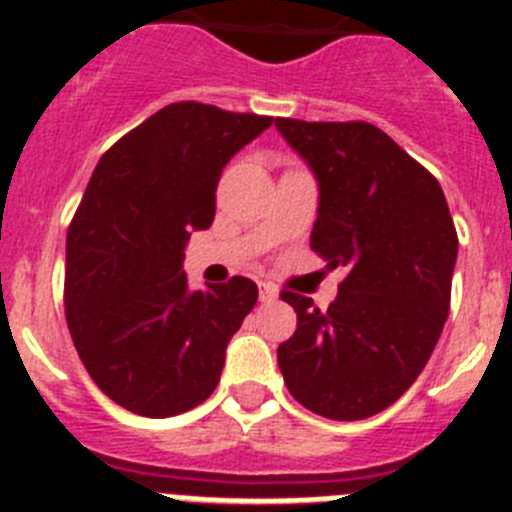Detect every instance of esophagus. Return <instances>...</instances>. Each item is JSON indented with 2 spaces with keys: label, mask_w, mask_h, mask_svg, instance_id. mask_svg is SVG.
I'll use <instances>...</instances> for the list:
<instances>
[{
  "label": "esophagus",
  "mask_w": 512,
  "mask_h": 512,
  "mask_svg": "<svg viewBox=\"0 0 512 512\" xmlns=\"http://www.w3.org/2000/svg\"><path fill=\"white\" fill-rule=\"evenodd\" d=\"M277 297H279V292H277V287H274V284H271V282L261 284V302H274Z\"/></svg>",
  "instance_id": "obj_1"
}]
</instances>
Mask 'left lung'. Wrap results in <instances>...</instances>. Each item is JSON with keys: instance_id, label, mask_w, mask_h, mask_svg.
<instances>
[{"instance_id": "obj_1", "label": "left lung", "mask_w": 512, "mask_h": 512, "mask_svg": "<svg viewBox=\"0 0 512 512\" xmlns=\"http://www.w3.org/2000/svg\"><path fill=\"white\" fill-rule=\"evenodd\" d=\"M320 182L310 248L348 274L328 310L282 289L297 312L277 351L289 395L330 420H364L410 390L451 305L456 238L441 184L364 120L277 117Z\"/></svg>"}]
</instances>
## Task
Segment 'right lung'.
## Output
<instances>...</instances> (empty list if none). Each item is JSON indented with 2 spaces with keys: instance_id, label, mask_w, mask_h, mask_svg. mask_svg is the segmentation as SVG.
Segmentation results:
<instances>
[{
  "instance_id": "obj_1",
  "label": "right lung",
  "mask_w": 512,
  "mask_h": 512,
  "mask_svg": "<svg viewBox=\"0 0 512 512\" xmlns=\"http://www.w3.org/2000/svg\"><path fill=\"white\" fill-rule=\"evenodd\" d=\"M271 120L174 102L99 158L66 235L63 302L81 364L120 408L169 418L215 392L259 287L189 292L184 246L212 225L223 166Z\"/></svg>"
}]
</instances>
